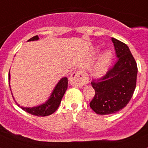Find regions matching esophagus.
I'll list each match as a JSON object with an SVG mask.
<instances>
[{
	"label": "esophagus",
	"mask_w": 148,
	"mask_h": 148,
	"mask_svg": "<svg viewBox=\"0 0 148 148\" xmlns=\"http://www.w3.org/2000/svg\"><path fill=\"white\" fill-rule=\"evenodd\" d=\"M69 82L71 85L74 87H82L84 84L88 83L89 78L87 77V73L84 70L79 69L71 74L69 78Z\"/></svg>",
	"instance_id": "obj_1"
}]
</instances>
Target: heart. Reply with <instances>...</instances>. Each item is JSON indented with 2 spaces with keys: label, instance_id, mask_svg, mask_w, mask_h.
Here are the masks:
<instances>
[{
  "label": "heart",
  "instance_id": "1",
  "mask_svg": "<svg viewBox=\"0 0 148 148\" xmlns=\"http://www.w3.org/2000/svg\"><path fill=\"white\" fill-rule=\"evenodd\" d=\"M113 58V54L110 51H107L101 56L98 65L95 68V73L96 75H102L108 70Z\"/></svg>",
  "mask_w": 148,
  "mask_h": 148
}]
</instances>
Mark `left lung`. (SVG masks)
Here are the masks:
<instances>
[{
    "label": "left lung",
    "instance_id": "8db88e82",
    "mask_svg": "<svg viewBox=\"0 0 148 148\" xmlns=\"http://www.w3.org/2000/svg\"><path fill=\"white\" fill-rule=\"evenodd\" d=\"M117 61L104 76L91 82L95 95L90 108L99 115L113 114L126 107L136 86V62L125 43L112 38Z\"/></svg>",
    "mask_w": 148,
    "mask_h": 148
}]
</instances>
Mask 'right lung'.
Instances as JSON below:
<instances>
[{
    "label": "right lung",
    "instance_id": "right-lung-1",
    "mask_svg": "<svg viewBox=\"0 0 148 148\" xmlns=\"http://www.w3.org/2000/svg\"><path fill=\"white\" fill-rule=\"evenodd\" d=\"M39 38L38 35H35L34 37L29 39L28 41L31 40H37ZM10 78V75L9 74V79ZM68 87V79L67 78L64 77L62 78L58 82L57 85L56 86L53 90V92L49 96V99L46 101L44 104L40 105L34 107V108H23L22 109L27 113L34 115L36 116H47L53 114L59 107L61 101L63 96L64 95L66 90H67ZM19 106V105H18Z\"/></svg>",
    "mask_w": 148,
    "mask_h": 148
}]
</instances>
